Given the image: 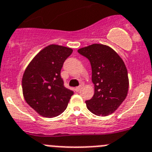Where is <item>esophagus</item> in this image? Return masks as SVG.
<instances>
[{
  "label": "esophagus",
  "instance_id": "1",
  "mask_svg": "<svg viewBox=\"0 0 152 152\" xmlns=\"http://www.w3.org/2000/svg\"><path fill=\"white\" fill-rule=\"evenodd\" d=\"M82 88H83V86H79V87H76V88H75V90H76V91H80Z\"/></svg>",
  "mask_w": 152,
  "mask_h": 152
}]
</instances>
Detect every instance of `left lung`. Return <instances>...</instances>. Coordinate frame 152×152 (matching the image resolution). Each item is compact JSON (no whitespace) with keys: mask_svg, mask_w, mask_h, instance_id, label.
Listing matches in <instances>:
<instances>
[{"mask_svg":"<svg viewBox=\"0 0 152 152\" xmlns=\"http://www.w3.org/2000/svg\"><path fill=\"white\" fill-rule=\"evenodd\" d=\"M91 63L94 94L86 100L87 108L96 115L107 116L114 113L127 95L129 79L121 58L111 47L92 44L78 49Z\"/></svg>","mask_w":152,"mask_h":152,"instance_id":"8db88e82","label":"left lung"}]
</instances>
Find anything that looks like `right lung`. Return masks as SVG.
<instances>
[{
	"label": "right lung",
	"mask_w": 152,
	"mask_h": 152,
	"mask_svg": "<svg viewBox=\"0 0 152 152\" xmlns=\"http://www.w3.org/2000/svg\"><path fill=\"white\" fill-rule=\"evenodd\" d=\"M71 48L52 44L32 59L22 76L24 98L41 116L54 118L66 109L73 91L64 86L61 69Z\"/></svg>",
	"instance_id": "right-lung-1"
}]
</instances>
